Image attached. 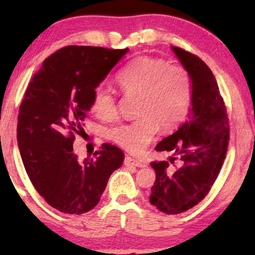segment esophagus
<instances>
[{
    "label": "esophagus",
    "instance_id": "34e87169",
    "mask_svg": "<svg viewBox=\"0 0 255 255\" xmlns=\"http://www.w3.org/2000/svg\"><path fill=\"white\" fill-rule=\"evenodd\" d=\"M124 165L125 166H135V167H145V162L140 161V160L133 159L131 156H127L124 160Z\"/></svg>",
    "mask_w": 255,
    "mask_h": 255
}]
</instances>
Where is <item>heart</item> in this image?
<instances>
[{
    "label": "heart",
    "instance_id": "1",
    "mask_svg": "<svg viewBox=\"0 0 255 255\" xmlns=\"http://www.w3.org/2000/svg\"><path fill=\"white\" fill-rule=\"evenodd\" d=\"M117 85L125 96H138L137 116L140 118L110 130V138L131 153H140L159 128H175L189 113L193 82L181 66L141 55L118 73ZM92 111L101 121H114L118 115L116 100L108 90L96 89Z\"/></svg>",
    "mask_w": 255,
    "mask_h": 255
}]
</instances>
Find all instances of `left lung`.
I'll return each instance as SVG.
<instances>
[{
    "instance_id": "1",
    "label": "left lung",
    "mask_w": 255,
    "mask_h": 255,
    "mask_svg": "<svg viewBox=\"0 0 255 255\" xmlns=\"http://www.w3.org/2000/svg\"><path fill=\"white\" fill-rule=\"evenodd\" d=\"M189 73L193 96L189 114L173 134L162 139L155 149L172 152L181 160L173 174L168 162H152L155 182L149 202L167 215L189 210L203 200L217 179L229 145L228 115L210 68L196 55L170 47ZM175 158L169 156V161Z\"/></svg>"
}]
</instances>
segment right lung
<instances>
[{"label": "right lung", "mask_w": 255, "mask_h": 255, "mask_svg": "<svg viewBox=\"0 0 255 255\" xmlns=\"http://www.w3.org/2000/svg\"><path fill=\"white\" fill-rule=\"evenodd\" d=\"M128 52L61 48L33 75L19 107L17 141L27 175L45 201L64 214L95 208L110 175L123 163V152L110 144H103L95 159L79 160L73 141L83 130L96 88Z\"/></svg>", "instance_id": "add662e5"}]
</instances>
